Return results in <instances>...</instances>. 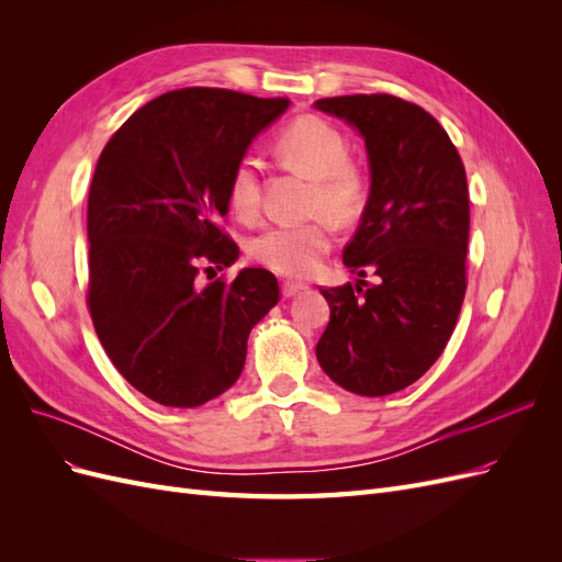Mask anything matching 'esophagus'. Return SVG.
Segmentation results:
<instances>
[{"mask_svg":"<svg viewBox=\"0 0 562 562\" xmlns=\"http://www.w3.org/2000/svg\"><path fill=\"white\" fill-rule=\"evenodd\" d=\"M302 291H307V285L300 283V281H283V285H281L283 297H293V295H297Z\"/></svg>","mask_w":562,"mask_h":562,"instance_id":"esophagus-1","label":"esophagus"}]
</instances>
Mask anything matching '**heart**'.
I'll use <instances>...</instances> for the list:
<instances>
[{"label": "heart", "mask_w": 562, "mask_h": 562, "mask_svg": "<svg viewBox=\"0 0 562 562\" xmlns=\"http://www.w3.org/2000/svg\"><path fill=\"white\" fill-rule=\"evenodd\" d=\"M274 149L293 171L312 180L304 213L312 220L300 225H277L255 236L250 258L281 277H310L333 248V223L351 225L368 206L370 182L361 164L349 159L345 133L328 119L302 114L279 135ZM227 201L241 220L260 213V178L252 159L232 168Z\"/></svg>", "instance_id": "obj_1"}]
</instances>
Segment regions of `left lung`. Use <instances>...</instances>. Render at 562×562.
Listing matches in <instances>:
<instances>
[{
	"mask_svg": "<svg viewBox=\"0 0 562 562\" xmlns=\"http://www.w3.org/2000/svg\"><path fill=\"white\" fill-rule=\"evenodd\" d=\"M363 133L370 199L342 260L361 281L323 288L330 321L316 345L326 375L359 396L411 386L443 353L467 293L469 187L436 119L389 93L321 98ZM379 277L375 284L362 279Z\"/></svg>",
	"mask_w": 562,
	"mask_h": 562,
	"instance_id": "left-lung-1",
	"label": "left lung"
}]
</instances>
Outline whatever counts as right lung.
Returning <instances> with one entry per match:
<instances>
[{
  "mask_svg": "<svg viewBox=\"0 0 562 562\" xmlns=\"http://www.w3.org/2000/svg\"><path fill=\"white\" fill-rule=\"evenodd\" d=\"M288 103L209 87L168 91L100 151L87 211V307L114 368L161 405L196 407L227 391L252 326L281 297L260 267L229 283L199 277L239 258L223 227L232 168Z\"/></svg>",
  "mask_w": 562,
  "mask_h": 562,
  "instance_id": "obj_1",
  "label": "right lung"
}]
</instances>
